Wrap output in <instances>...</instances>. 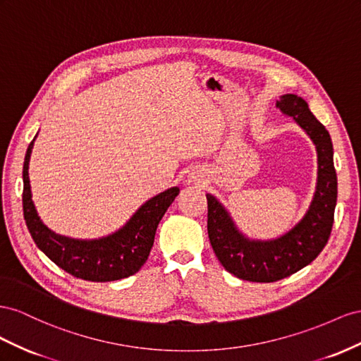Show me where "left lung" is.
I'll return each instance as SVG.
<instances>
[{
  "mask_svg": "<svg viewBox=\"0 0 361 361\" xmlns=\"http://www.w3.org/2000/svg\"><path fill=\"white\" fill-rule=\"evenodd\" d=\"M284 115L292 116L317 152V183L310 207L292 230L272 240H255L239 231L230 213L207 193V231L212 248L225 271L240 280L274 283L310 264L321 254L331 234L337 202V175L333 142L326 128L298 95L286 94L276 101Z\"/></svg>",
  "mask_w": 361,
  "mask_h": 361,
  "instance_id": "1",
  "label": "left lung"
}]
</instances>
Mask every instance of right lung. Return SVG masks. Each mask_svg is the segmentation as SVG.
I'll use <instances>...</instances> for the list:
<instances>
[{
	"mask_svg": "<svg viewBox=\"0 0 361 361\" xmlns=\"http://www.w3.org/2000/svg\"><path fill=\"white\" fill-rule=\"evenodd\" d=\"M35 139L30 142L24 160L23 209L27 228L37 248L65 272L86 281H116L136 274L148 260L159 222L180 189L171 188L152 197L122 228L106 238L81 240L56 234L40 221L32 200L28 163Z\"/></svg>",
	"mask_w": 361,
	"mask_h": 361,
	"instance_id": "1",
	"label": "right lung"
}]
</instances>
